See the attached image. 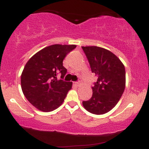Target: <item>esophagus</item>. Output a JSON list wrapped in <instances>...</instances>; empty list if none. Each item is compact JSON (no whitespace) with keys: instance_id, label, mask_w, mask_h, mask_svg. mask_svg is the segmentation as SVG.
<instances>
[{"instance_id":"1","label":"esophagus","mask_w":149,"mask_h":149,"mask_svg":"<svg viewBox=\"0 0 149 149\" xmlns=\"http://www.w3.org/2000/svg\"><path fill=\"white\" fill-rule=\"evenodd\" d=\"M73 84L76 85V86H79V85H80V80H79V82H75V83H73Z\"/></svg>"}]
</instances>
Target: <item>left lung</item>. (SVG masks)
Masks as SVG:
<instances>
[{
  "mask_svg": "<svg viewBox=\"0 0 149 149\" xmlns=\"http://www.w3.org/2000/svg\"><path fill=\"white\" fill-rule=\"evenodd\" d=\"M92 73L98 77L92 96L83 101L87 111L96 115L110 111L117 104L125 88V69L113 53L97 46L82 47Z\"/></svg>",
  "mask_w": 149,
  "mask_h": 149,
  "instance_id": "8db88e82",
  "label": "left lung"
}]
</instances>
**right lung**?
I'll use <instances>...</instances> for the list:
<instances>
[{
    "instance_id": "add662e5",
    "label": "right lung",
    "mask_w": 149,
    "mask_h": 149,
    "mask_svg": "<svg viewBox=\"0 0 149 149\" xmlns=\"http://www.w3.org/2000/svg\"><path fill=\"white\" fill-rule=\"evenodd\" d=\"M76 47V45H52L36 53L26 64L21 76L22 90L33 107L44 112L55 110L61 105L72 82L57 80V74L64 78L67 70L63 60Z\"/></svg>"
}]
</instances>
